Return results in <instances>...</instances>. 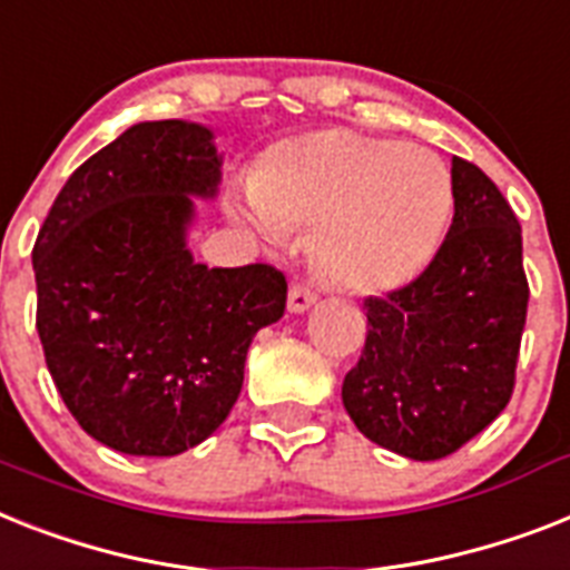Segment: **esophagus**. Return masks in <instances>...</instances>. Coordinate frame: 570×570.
<instances>
[{
    "instance_id": "esophagus-1",
    "label": "esophagus",
    "mask_w": 570,
    "mask_h": 570,
    "mask_svg": "<svg viewBox=\"0 0 570 570\" xmlns=\"http://www.w3.org/2000/svg\"><path fill=\"white\" fill-rule=\"evenodd\" d=\"M318 301L316 289H309V286L304 284H295L293 289H289V298H286V307H289V313H307L313 304Z\"/></svg>"
}]
</instances>
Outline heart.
<instances>
[{"label":"heart","instance_id":"1","mask_svg":"<svg viewBox=\"0 0 570 570\" xmlns=\"http://www.w3.org/2000/svg\"><path fill=\"white\" fill-rule=\"evenodd\" d=\"M243 216L263 239L316 225L318 269L351 293H392L445 243L453 184L433 151L348 128L281 142L252 175Z\"/></svg>","mask_w":570,"mask_h":570}]
</instances>
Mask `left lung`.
I'll use <instances>...</instances> for the list:
<instances>
[{
  "label": "left lung",
  "mask_w": 570,
  "mask_h": 570,
  "mask_svg": "<svg viewBox=\"0 0 570 570\" xmlns=\"http://www.w3.org/2000/svg\"><path fill=\"white\" fill-rule=\"evenodd\" d=\"M451 184L445 243L413 284L365 298V348L342 383L360 433L419 462L462 448L510 404L530 298L510 202L462 157Z\"/></svg>",
  "instance_id": "8db88e82"
}]
</instances>
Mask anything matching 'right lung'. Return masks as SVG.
<instances>
[{
	"mask_svg": "<svg viewBox=\"0 0 570 570\" xmlns=\"http://www.w3.org/2000/svg\"><path fill=\"white\" fill-rule=\"evenodd\" d=\"M222 184L202 122H137L69 175L37 234V333L63 404L131 456L202 445L243 390L254 333L286 307V277L207 269L187 237Z\"/></svg>",
	"mask_w": 570,
	"mask_h": 570,
	"instance_id": "obj_1",
	"label": "right lung"
}]
</instances>
